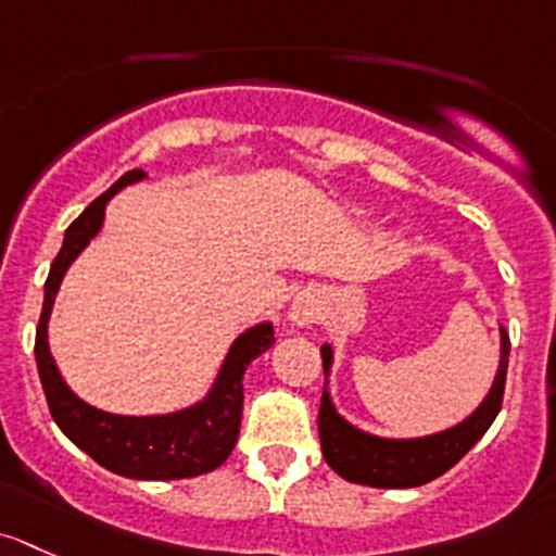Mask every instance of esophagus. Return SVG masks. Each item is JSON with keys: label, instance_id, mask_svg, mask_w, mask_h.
<instances>
[{"label": "esophagus", "instance_id": "obj_1", "mask_svg": "<svg viewBox=\"0 0 556 556\" xmlns=\"http://www.w3.org/2000/svg\"><path fill=\"white\" fill-rule=\"evenodd\" d=\"M318 311H320V294L316 289H302L300 294H296L294 305H291V320H294L296 326H311L313 320L318 318Z\"/></svg>", "mask_w": 556, "mask_h": 556}]
</instances>
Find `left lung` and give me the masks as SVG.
<instances>
[{"label": "left lung", "mask_w": 556, "mask_h": 556, "mask_svg": "<svg viewBox=\"0 0 556 556\" xmlns=\"http://www.w3.org/2000/svg\"><path fill=\"white\" fill-rule=\"evenodd\" d=\"M501 366H497L492 391L482 406L471 417H466L460 426L426 439L393 442V439L369 437V433L358 431L351 422L342 420L331 406L329 393L324 391L318 409V437L326 463L348 482L369 484V488H420V484L442 477L488 433L492 420L501 412L503 391H506L508 351H511L506 329H501ZM320 358H324V375H329V345L320 348Z\"/></svg>", "instance_id": "1"}]
</instances>
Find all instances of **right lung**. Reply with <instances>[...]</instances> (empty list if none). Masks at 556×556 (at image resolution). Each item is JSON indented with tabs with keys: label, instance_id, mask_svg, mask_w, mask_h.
<instances>
[{
	"label": "right lung",
	"instance_id": "right-lung-1",
	"mask_svg": "<svg viewBox=\"0 0 556 556\" xmlns=\"http://www.w3.org/2000/svg\"><path fill=\"white\" fill-rule=\"evenodd\" d=\"M144 179V170H128L104 194L93 200L68 225L64 245L50 265L45 280V305L39 316L34 356L50 415L61 431L88 452L99 466L130 479H187L219 468L236 450L243 417V371L260 353L276 342L270 324H260L240 334L219 371L214 391L205 402L185 412L163 417L109 415L74 396L61 380L53 356L48 351V316L53 311L55 291L79 251L101 230L106 200L125 185Z\"/></svg>",
	"mask_w": 556,
	"mask_h": 556
}]
</instances>
